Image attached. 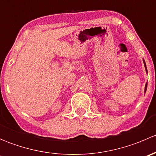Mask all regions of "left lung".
Masks as SVG:
<instances>
[{
  "label": "left lung",
  "instance_id": "obj_1",
  "mask_svg": "<svg viewBox=\"0 0 156 156\" xmlns=\"http://www.w3.org/2000/svg\"><path fill=\"white\" fill-rule=\"evenodd\" d=\"M143 60H144V66H145V68H146V73H147V69H146V65L145 60H144V59H143ZM146 88H147V83H146V85H145V89H144V93H145V94H146Z\"/></svg>",
  "mask_w": 156,
  "mask_h": 156
}]
</instances>
